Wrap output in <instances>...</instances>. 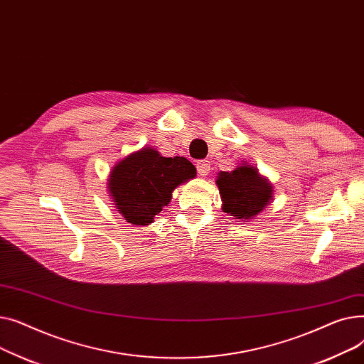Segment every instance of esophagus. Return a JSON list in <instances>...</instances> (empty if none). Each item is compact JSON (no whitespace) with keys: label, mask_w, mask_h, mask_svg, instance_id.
Masks as SVG:
<instances>
[{"label":"esophagus","mask_w":364,"mask_h":364,"mask_svg":"<svg viewBox=\"0 0 364 364\" xmlns=\"http://www.w3.org/2000/svg\"><path fill=\"white\" fill-rule=\"evenodd\" d=\"M196 168H198L199 176H202V177H206V176L209 174V171H211V162H209L208 159H202V161H198V162H196Z\"/></svg>","instance_id":"esophagus-1"}]
</instances>
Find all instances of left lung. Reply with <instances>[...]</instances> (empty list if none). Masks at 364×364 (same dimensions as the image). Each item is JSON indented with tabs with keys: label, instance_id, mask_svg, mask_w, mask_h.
Segmentation results:
<instances>
[{
	"label": "left lung",
	"instance_id": "1",
	"mask_svg": "<svg viewBox=\"0 0 364 364\" xmlns=\"http://www.w3.org/2000/svg\"><path fill=\"white\" fill-rule=\"evenodd\" d=\"M217 186L223 199V211L237 220L255 217L273 198V187L259 177L257 168L247 165L232 172H220Z\"/></svg>",
	"mask_w": 364,
	"mask_h": 364
}]
</instances>
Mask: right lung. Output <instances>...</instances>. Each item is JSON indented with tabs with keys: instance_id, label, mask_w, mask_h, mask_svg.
I'll return each instance as SVG.
<instances>
[{
	"instance_id": "obj_1",
	"label": "right lung",
	"mask_w": 364,
	"mask_h": 364,
	"mask_svg": "<svg viewBox=\"0 0 364 364\" xmlns=\"http://www.w3.org/2000/svg\"><path fill=\"white\" fill-rule=\"evenodd\" d=\"M195 176V165L186 158H164L143 149L113 168L109 192L128 223L146 225L169 203L174 188Z\"/></svg>"
}]
</instances>
